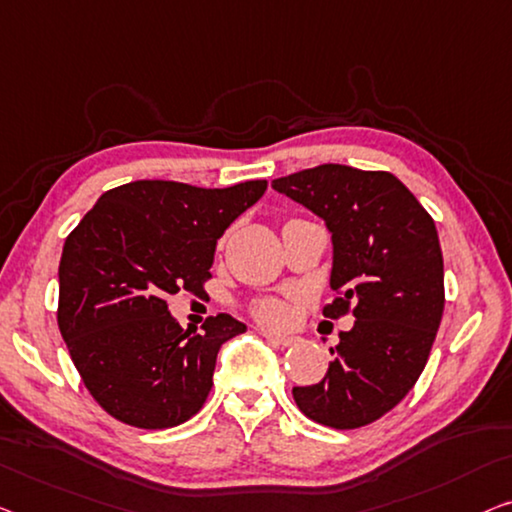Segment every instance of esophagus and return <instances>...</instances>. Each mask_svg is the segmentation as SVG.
Masks as SVG:
<instances>
[{
    "label": "esophagus",
    "mask_w": 512,
    "mask_h": 512,
    "mask_svg": "<svg viewBox=\"0 0 512 512\" xmlns=\"http://www.w3.org/2000/svg\"><path fill=\"white\" fill-rule=\"evenodd\" d=\"M262 335L271 342V345H276V347H289V345H294V342H296L294 335H282V333H271V331H264Z\"/></svg>",
    "instance_id": "esophagus-1"
}]
</instances>
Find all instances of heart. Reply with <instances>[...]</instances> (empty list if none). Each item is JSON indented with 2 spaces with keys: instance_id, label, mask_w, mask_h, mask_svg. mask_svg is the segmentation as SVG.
<instances>
[{
  "instance_id": "heart-1",
  "label": "heart",
  "mask_w": 512,
  "mask_h": 512,
  "mask_svg": "<svg viewBox=\"0 0 512 512\" xmlns=\"http://www.w3.org/2000/svg\"><path fill=\"white\" fill-rule=\"evenodd\" d=\"M255 317L264 324H280L285 319V305L276 299H264L255 303Z\"/></svg>"
}]
</instances>
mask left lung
I'll use <instances>...</instances> for the list:
<instances>
[{
    "instance_id": "obj_1",
    "label": "left lung",
    "mask_w": 512,
    "mask_h": 512,
    "mask_svg": "<svg viewBox=\"0 0 512 512\" xmlns=\"http://www.w3.org/2000/svg\"><path fill=\"white\" fill-rule=\"evenodd\" d=\"M273 190L324 220L333 243L324 317L354 312V326L319 384L294 386L312 421L354 430L411 391L444 315V257L437 227L391 172L326 163L271 181Z\"/></svg>"
}]
</instances>
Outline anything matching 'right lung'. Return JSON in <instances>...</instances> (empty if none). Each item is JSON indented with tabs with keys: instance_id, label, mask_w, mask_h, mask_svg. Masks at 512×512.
<instances>
[{
	"instance_id": "right-lung-1",
	"label": "right lung",
	"mask_w": 512,
	"mask_h": 512,
	"mask_svg": "<svg viewBox=\"0 0 512 512\" xmlns=\"http://www.w3.org/2000/svg\"><path fill=\"white\" fill-rule=\"evenodd\" d=\"M264 190V179L230 188L131 181L98 197L68 234L59 331L89 393L117 421L163 430L200 411L220 347L246 324L220 312L202 333L183 331L167 296L204 292L216 241Z\"/></svg>"
}]
</instances>
